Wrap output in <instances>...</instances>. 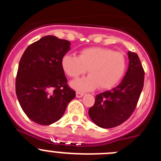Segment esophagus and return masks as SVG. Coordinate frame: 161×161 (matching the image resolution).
<instances>
[{
  "instance_id": "esophagus-1",
  "label": "esophagus",
  "mask_w": 161,
  "mask_h": 161,
  "mask_svg": "<svg viewBox=\"0 0 161 161\" xmlns=\"http://www.w3.org/2000/svg\"><path fill=\"white\" fill-rule=\"evenodd\" d=\"M76 97H77V98L82 97L84 96V93H81V92H76Z\"/></svg>"
}]
</instances>
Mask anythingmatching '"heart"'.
Masks as SVG:
<instances>
[{"label": "heart", "instance_id": "1", "mask_svg": "<svg viewBox=\"0 0 161 161\" xmlns=\"http://www.w3.org/2000/svg\"><path fill=\"white\" fill-rule=\"evenodd\" d=\"M64 72L76 79L87 72V77L73 80L70 85L80 91H89L97 86L102 89L114 87L126 71L124 55L105 47H89L82 50L79 55H65L61 59Z\"/></svg>", "mask_w": 161, "mask_h": 161}]
</instances>
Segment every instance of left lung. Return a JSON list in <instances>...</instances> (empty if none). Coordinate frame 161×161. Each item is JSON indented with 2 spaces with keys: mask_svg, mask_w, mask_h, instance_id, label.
Instances as JSON below:
<instances>
[{
  "mask_svg": "<svg viewBox=\"0 0 161 161\" xmlns=\"http://www.w3.org/2000/svg\"><path fill=\"white\" fill-rule=\"evenodd\" d=\"M128 68L118 86L95 98L93 106L89 108L91 120L102 128L119 126L130 118L141 94L144 81V71L137 54L127 52Z\"/></svg>",
  "mask_w": 161,
  "mask_h": 161,
  "instance_id": "1",
  "label": "left lung"
}]
</instances>
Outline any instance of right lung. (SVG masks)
Listing matches in <instances>:
<instances>
[{
  "label": "right lung",
  "instance_id": "obj_1",
  "mask_svg": "<svg viewBox=\"0 0 161 161\" xmlns=\"http://www.w3.org/2000/svg\"><path fill=\"white\" fill-rule=\"evenodd\" d=\"M70 42L47 35L31 44L18 65L16 94L27 117L40 125H51L64 114L76 92L67 85L61 59Z\"/></svg>",
  "mask_w": 161,
  "mask_h": 161
}]
</instances>
